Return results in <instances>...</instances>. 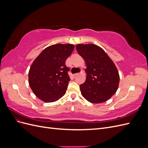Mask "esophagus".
Listing matches in <instances>:
<instances>
[{
  "mask_svg": "<svg viewBox=\"0 0 148 148\" xmlns=\"http://www.w3.org/2000/svg\"><path fill=\"white\" fill-rule=\"evenodd\" d=\"M83 70H82V71H81V72H80V73H75V74H74V76L75 77V76H77V75H78V74H79V73H83Z\"/></svg>",
  "mask_w": 148,
  "mask_h": 148,
  "instance_id": "esophagus-1",
  "label": "esophagus"
}]
</instances>
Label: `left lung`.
<instances>
[{
	"instance_id": "obj_1",
	"label": "left lung",
	"mask_w": 148,
	"mask_h": 148,
	"mask_svg": "<svg viewBox=\"0 0 148 148\" xmlns=\"http://www.w3.org/2000/svg\"><path fill=\"white\" fill-rule=\"evenodd\" d=\"M76 48L86 65V81L79 87L82 95L95 104L108 101L119 88L117 67L106 52L95 44H79Z\"/></svg>"
}]
</instances>
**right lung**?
I'll return each instance as SVG.
<instances>
[{
  "mask_svg": "<svg viewBox=\"0 0 148 148\" xmlns=\"http://www.w3.org/2000/svg\"><path fill=\"white\" fill-rule=\"evenodd\" d=\"M74 48L73 44H53L44 49L33 61L28 82L39 99L52 102L65 95L70 80L65 61Z\"/></svg>",
  "mask_w": 148,
  "mask_h": 148,
  "instance_id": "add662e5",
  "label": "right lung"
}]
</instances>
